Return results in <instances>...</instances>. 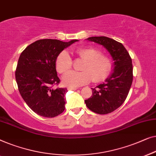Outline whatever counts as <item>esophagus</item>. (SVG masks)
Wrapping results in <instances>:
<instances>
[{
    "instance_id": "1",
    "label": "esophagus",
    "mask_w": 156,
    "mask_h": 156,
    "mask_svg": "<svg viewBox=\"0 0 156 156\" xmlns=\"http://www.w3.org/2000/svg\"><path fill=\"white\" fill-rule=\"evenodd\" d=\"M67 89L69 90H77L78 88V87H69Z\"/></svg>"
}]
</instances>
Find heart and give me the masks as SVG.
Instances as JSON below:
<instances>
[{
    "label": "heart",
    "mask_w": 156,
    "mask_h": 156,
    "mask_svg": "<svg viewBox=\"0 0 156 156\" xmlns=\"http://www.w3.org/2000/svg\"><path fill=\"white\" fill-rule=\"evenodd\" d=\"M78 56L85 61L82 72L71 71L64 74L62 82L65 85L79 87L93 80L100 82L108 76L111 70V61L108 57L100 55L99 50L92 47H85L76 51ZM71 58L67 51H61L57 56L56 67L60 73H64L71 68Z\"/></svg>",
    "instance_id": "1"
}]
</instances>
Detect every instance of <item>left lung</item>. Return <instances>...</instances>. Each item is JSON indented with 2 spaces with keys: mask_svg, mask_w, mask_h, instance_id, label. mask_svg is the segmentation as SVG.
Masks as SVG:
<instances>
[{
  "mask_svg": "<svg viewBox=\"0 0 156 156\" xmlns=\"http://www.w3.org/2000/svg\"><path fill=\"white\" fill-rule=\"evenodd\" d=\"M87 40L104 47L114 61L112 73L104 83L91 88L93 95L85 100L91 111L106 115L119 108L128 95L133 81L132 61L122 44L115 39L107 37H91Z\"/></svg>",
  "mask_w": 156,
  "mask_h": 156,
  "instance_id": "obj_1",
  "label": "left lung"
}]
</instances>
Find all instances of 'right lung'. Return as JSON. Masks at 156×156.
I'll list each match as a JSON object with an SVG mask.
<instances>
[{"instance_id":"1","label":"right lung","mask_w":156,"mask_h":156,"mask_svg":"<svg viewBox=\"0 0 156 156\" xmlns=\"http://www.w3.org/2000/svg\"><path fill=\"white\" fill-rule=\"evenodd\" d=\"M78 41L40 39L26 47L20 56L15 71L19 92L37 115L51 118L64 111L67 89L53 87L60 82L56 60L63 49Z\"/></svg>"}]
</instances>
